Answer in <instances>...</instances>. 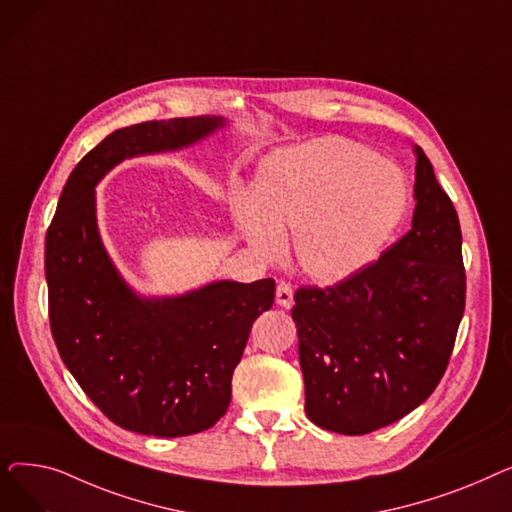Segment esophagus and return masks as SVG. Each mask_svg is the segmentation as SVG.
<instances>
[{
    "mask_svg": "<svg viewBox=\"0 0 512 512\" xmlns=\"http://www.w3.org/2000/svg\"><path fill=\"white\" fill-rule=\"evenodd\" d=\"M276 303L284 309H290L292 307V286L288 282H280L278 288H276Z\"/></svg>",
    "mask_w": 512,
    "mask_h": 512,
    "instance_id": "esophagus-1",
    "label": "esophagus"
}]
</instances>
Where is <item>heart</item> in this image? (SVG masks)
<instances>
[{"mask_svg":"<svg viewBox=\"0 0 512 512\" xmlns=\"http://www.w3.org/2000/svg\"><path fill=\"white\" fill-rule=\"evenodd\" d=\"M405 207V178L392 164L353 141L324 137L263 159L251 199L234 203V220L265 259L280 255L284 232H297L305 274L332 284L382 253Z\"/></svg>","mask_w":512,"mask_h":512,"instance_id":"obj_1","label":"heart"}]
</instances>
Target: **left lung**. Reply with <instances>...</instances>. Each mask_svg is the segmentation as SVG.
<instances>
[{"label":"left lung","instance_id":"obj_1","mask_svg":"<svg viewBox=\"0 0 512 512\" xmlns=\"http://www.w3.org/2000/svg\"><path fill=\"white\" fill-rule=\"evenodd\" d=\"M415 153L413 228L355 276L294 292L305 411L328 432L363 436L409 415L452 355L467 292L463 234L432 161Z\"/></svg>","mask_w":512,"mask_h":512}]
</instances>
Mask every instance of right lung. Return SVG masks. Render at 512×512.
<instances>
[{
  "instance_id": "add662e5",
  "label": "right lung",
  "mask_w": 512,
  "mask_h": 512,
  "mask_svg": "<svg viewBox=\"0 0 512 512\" xmlns=\"http://www.w3.org/2000/svg\"><path fill=\"white\" fill-rule=\"evenodd\" d=\"M224 126L172 118L120 128L72 170L45 236L49 326L62 361L99 411L145 436L209 429L232 398V373L253 321L274 305L272 278L213 282L176 299H139L107 257L95 184L122 159L172 151Z\"/></svg>"
}]
</instances>
